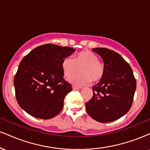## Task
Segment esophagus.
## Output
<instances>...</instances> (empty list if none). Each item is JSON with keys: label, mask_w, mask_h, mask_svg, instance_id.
I'll return each mask as SVG.
<instances>
[{"label": "esophagus", "mask_w": 150, "mask_h": 150, "mask_svg": "<svg viewBox=\"0 0 150 150\" xmlns=\"http://www.w3.org/2000/svg\"><path fill=\"white\" fill-rule=\"evenodd\" d=\"M82 87H77V86H73V90H76V89H81Z\"/></svg>", "instance_id": "1"}]
</instances>
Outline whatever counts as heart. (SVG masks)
<instances>
[{
  "instance_id": "heart-1",
  "label": "heart",
  "mask_w": 150,
  "mask_h": 150,
  "mask_svg": "<svg viewBox=\"0 0 150 150\" xmlns=\"http://www.w3.org/2000/svg\"><path fill=\"white\" fill-rule=\"evenodd\" d=\"M80 67V74L72 76ZM61 68L65 77H69L68 81L75 85H82L91 81L97 83L102 80L105 75L104 64L98 60V56L90 51H82L77 53L74 58L68 56L63 58Z\"/></svg>"
}]
</instances>
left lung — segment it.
Here are the masks:
<instances>
[{
    "label": "left lung",
    "instance_id": "left-lung-1",
    "mask_svg": "<svg viewBox=\"0 0 150 150\" xmlns=\"http://www.w3.org/2000/svg\"><path fill=\"white\" fill-rule=\"evenodd\" d=\"M92 51L102 58L106 71L102 80L92 87L93 96L86 103V110L93 119L109 123L130 110L136 80L130 65L118 53L106 48Z\"/></svg>",
    "mask_w": 150,
    "mask_h": 150
}]
</instances>
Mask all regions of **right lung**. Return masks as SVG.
Here are the masks:
<instances>
[{
    "label": "right lung",
    "instance_id": "add662e5",
    "mask_svg": "<svg viewBox=\"0 0 150 150\" xmlns=\"http://www.w3.org/2000/svg\"><path fill=\"white\" fill-rule=\"evenodd\" d=\"M75 51L47 44L22 58L14 78L15 96L22 109L42 119H50L61 112L65 96L73 90L63 78L61 63Z\"/></svg>",
    "mask_w": 150,
    "mask_h": 150
}]
</instances>
